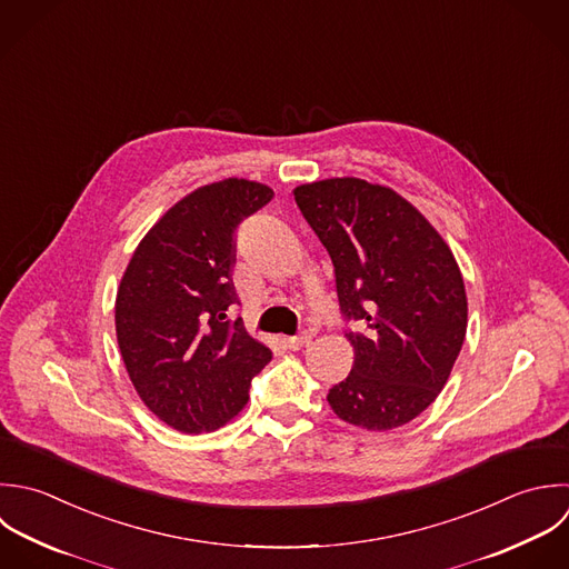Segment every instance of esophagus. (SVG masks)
Masks as SVG:
<instances>
[{"label":"esophagus","instance_id":"34e87169","mask_svg":"<svg viewBox=\"0 0 569 569\" xmlns=\"http://www.w3.org/2000/svg\"><path fill=\"white\" fill-rule=\"evenodd\" d=\"M310 339H312V335H310V332H301V335H297V337H290L286 343H288V348H290V350H301L303 346H308V343H310Z\"/></svg>","mask_w":569,"mask_h":569}]
</instances>
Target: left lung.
<instances>
[{
	"label": "left lung",
	"mask_w": 569,
	"mask_h": 569,
	"mask_svg": "<svg viewBox=\"0 0 569 569\" xmlns=\"http://www.w3.org/2000/svg\"><path fill=\"white\" fill-rule=\"evenodd\" d=\"M292 192L332 259L343 317L359 323L346 335L352 370L328 403L370 432L406 426L439 397L461 352V268L437 228L388 186L332 177Z\"/></svg>",
	"instance_id": "obj_1"
}]
</instances>
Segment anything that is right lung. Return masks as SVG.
<instances>
[{
    "mask_svg": "<svg viewBox=\"0 0 569 569\" xmlns=\"http://www.w3.org/2000/svg\"><path fill=\"white\" fill-rule=\"evenodd\" d=\"M259 181L228 177L168 208L134 248L114 299L126 372L143 406L183 435L212 432L248 403L266 343L230 323L237 226L272 199Z\"/></svg>",
    "mask_w": 569,
    "mask_h": 569,
    "instance_id": "right-lung-1",
    "label": "right lung"
}]
</instances>
